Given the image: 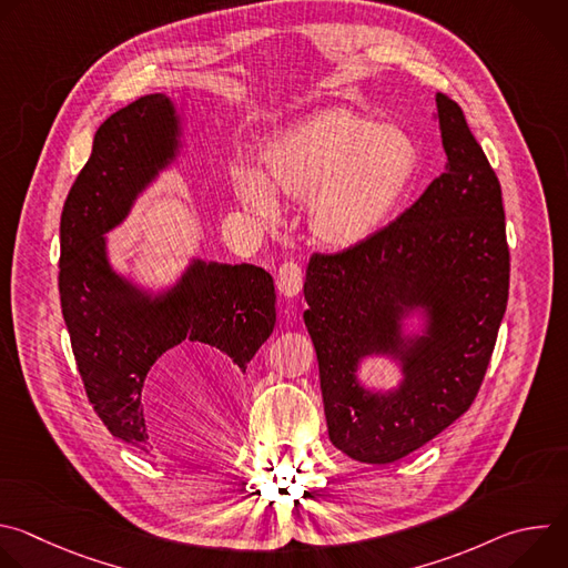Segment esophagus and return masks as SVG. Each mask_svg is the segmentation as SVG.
<instances>
[{"mask_svg":"<svg viewBox=\"0 0 568 568\" xmlns=\"http://www.w3.org/2000/svg\"><path fill=\"white\" fill-rule=\"evenodd\" d=\"M276 285L278 292L285 296H296L303 287V270L298 263L287 261L278 267V276H276Z\"/></svg>","mask_w":568,"mask_h":568,"instance_id":"1","label":"esophagus"}]
</instances>
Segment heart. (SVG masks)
<instances>
[{
	"instance_id": "1",
	"label": "heart",
	"mask_w": 568,
	"mask_h": 568,
	"mask_svg": "<svg viewBox=\"0 0 568 568\" xmlns=\"http://www.w3.org/2000/svg\"><path fill=\"white\" fill-rule=\"evenodd\" d=\"M418 169L416 143L393 125L351 110L310 116L274 139L267 178L242 166L237 197L265 220L281 215L278 197L312 200L314 233L337 247L371 237L390 215Z\"/></svg>"
}]
</instances>
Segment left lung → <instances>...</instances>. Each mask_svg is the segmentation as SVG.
I'll return each mask as SVG.
<instances>
[{
  "instance_id": "1",
  "label": "left lung",
  "mask_w": 568,
  "mask_h": 568,
  "mask_svg": "<svg viewBox=\"0 0 568 568\" xmlns=\"http://www.w3.org/2000/svg\"><path fill=\"white\" fill-rule=\"evenodd\" d=\"M445 173L371 237L312 254L303 294L328 436L359 463H393L460 418L488 371L508 305L510 252L501 184L463 110L436 94ZM423 306L425 336L404 341L400 318ZM390 354L405 379L368 392L358 359Z\"/></svg>"
}]
</instances>
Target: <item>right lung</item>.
<instances>
[{
    "mask_svg": "<svg viewBox=\"0 0 568 568\" xmlns=\"http://www.w3.org/2000/svg\"><path fill=\"white\" fill-rule=\"evenodd\" d=\"M178 148L180 119L169 97L148 94L114 112L97 130L60 217L58 287L78 373L110 434L141 452H150L141 393L161 355L197 342L245 373L276 323L274 281L256 265L193 261L156 296L112 270L103 235Z\"/></svg>",
    "mask_w": 568,
    "mask_h": 568,
    "instance_id": "1",
    "label": "right lung"
}]
</instances>
